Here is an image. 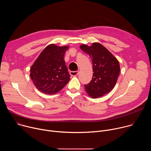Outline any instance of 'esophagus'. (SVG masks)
<instances>
[{"label":"esophagus","instance_id":"esophagus-1","mask_svg":"<svg viewBox=\"0 0 151 151\" xmlns=\"http://www.w3.org/2000/svg\"><path fill=\"white\" fill-rule=\"evenodd\" d=\"M78 73H79L78 71H70V75L71 76H75L78 75Z\"/></svg>","mask_w":151,"mask_h":151}]
</instances>
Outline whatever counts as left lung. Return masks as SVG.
<instances>
[{"mask_svg":"<svg viewBox=\"0 0 151 151\" xmlns=\"http://www.w3.org/2000/svg\"><path fill=\"white\" fill-rule=\"evenodd\" d=\"M80 48L92 60V80L84 85L85 91L92 98H98L109 93L115 87L120 72L118 60L99 43L92 46L82 45Z\"/></svg>","mask_w":151,"mask_h":151,"instance_id":"8db88e82","label":"left lung"}]
</instances>
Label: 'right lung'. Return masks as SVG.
Listing matches in <instances>:
<instances>
[{"mask_svg":"<svg viewBox=\"0 0 151 151\" xmlns=\"http://www.w3.org/2000/svg\"><path fill=\"white\" fill-rule=\"evenodd\" d=\"M69 47L48 45L40 54L30 69V76L41 92L53 94L60 91L70 81L64 55Z\"/></svg>","mask_w":151,"mask_h":151,"instance_id":"right-lung-1","label":"right lung"}]
</instances>
